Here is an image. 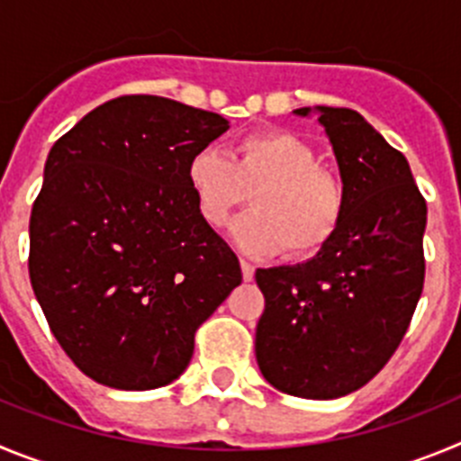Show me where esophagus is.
<instances>
[{"label": "esophagus", "mask_w": 461, "mask_h": 461, "mask_svg": "<svg viewBox=\"0 0 461 461\" xmlns=\"http://www.w3.org/2000/svg\"><path fill=\"white\" fill-rule=\"evenodd\" d=\"M240 273H243V280L250 282L252 277H255V267H252L250 261L240 259Z\"/></svg>", "instance_id": "obj_1"}]
</instances>
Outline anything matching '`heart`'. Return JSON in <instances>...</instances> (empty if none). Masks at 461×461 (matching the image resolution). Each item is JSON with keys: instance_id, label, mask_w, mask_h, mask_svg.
Listing matches in <instances>:
<instances>
[{"instance_id": "obj_1", "label": "heart", "mask_w": 461, "mask_h": 461, "mask_svg": "<svg viewBox=\"0 0 461 461\" xmlns=\"http://www.w3.org/2000/svg\"><path fill=\"white\" fill-rule=\"evenodd\" d=\"M194 209L209 227H222L255 193V211L231 225L230 236L248 255L308 259L329 246L344 218L342 181L319 167L305 140L287 131L248 132L227 156L218 147L194 151L185 167Z\"/></svg>"}]
</instances>
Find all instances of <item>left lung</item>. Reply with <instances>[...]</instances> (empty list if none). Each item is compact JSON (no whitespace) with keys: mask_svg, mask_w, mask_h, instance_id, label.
Returning <instances> with one entry per match:
<instances>
[{"mask_svg":"<svg viewBox=\"0 0 461 461\" xmlns=\"http://www.w3.org/2000/svg\"><path fill=\"white\" fill-rule=\"evenodd\" d=\"M294 114L323 126L347 204L312 259L257 268L267 305L255 356L277 391L335 400L367 384L409 329L425 280L427 204L404 156L358 112L314 105Z\"/></svg>","mask_w":461,"mask_h":461,"instance_id":"left-lung-1","label":"left lung"}]
</instances>
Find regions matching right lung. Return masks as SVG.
Here are the masks:
<instances>
[{
	"mask_svg": "<svg viewBox=\"0 0 461 461\" xmlns=\"http://www.w3.org/2000/svg\"><path fill=\"white\" fill-rule=\"evenodd\" d=\"M230 122L163 96L91 110L50 149L29 221V277L50 330L89 379L151 391L179 379L194 330L240 285L194 209L185 167Z\"/></svg>",
	"mask_w": 461,
	"mask_h": 461,
	"instance_id": "1",
	"label": "right lung"
}]
</instances>
